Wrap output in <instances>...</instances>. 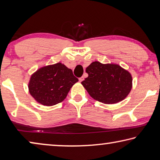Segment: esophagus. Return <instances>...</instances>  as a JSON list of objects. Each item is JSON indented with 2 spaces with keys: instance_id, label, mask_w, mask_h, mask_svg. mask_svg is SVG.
<instances>
[{
  "instance_id": "34e87169",
  "label": "esophagus",
  "mask_w": 160,
  "mask_h": 160,
  "mask_svg": "<svg viewBox=\"0 0 160 160\" xmlns=\"http://www.w3.org/2000/svg\"><path fill=\"white\" fill-rule=\"evenodd\" d=\"M83 79H84V77H80V78H79V82H82V81H83Z\"/></svg>"
}]
</instances>
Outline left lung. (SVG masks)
<instances>
[{
  "label": "left lung",
  "mask_w": 160,
  "mask_h": 160,
  "mask_svg": "<svg viewBox=\"0 0 160 160\" xmlns=\"http://www.w3.org/2000/svg\"><path fill=\"white\" fill-rule=\"evenodd\" d=\"M86 72L88 77L82 82L93 99L105 104H114L125 99L132 88V77L116 64L93 62Z\"/></svg>",
  "instance_id": "1"
}]
</instances>
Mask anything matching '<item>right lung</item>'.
<instances>
[{
    "label": "right lung",
    "instance_id": "obj_1",
    "mask_svg": "<svg viewBox=\"0 0 160 160\" xmlns=\"http://www.w3.org/2000/svg\"><path fill=\"white\" fill-rule=\"evenodd\" d=\"M78 79L72 70L61 62L41 67L30 78L29 91L37 102L52 106L66 98L70 88Z\"/></svg>",
    "mask_w": 160,
    "mask_h": 160
}]
</instances>
